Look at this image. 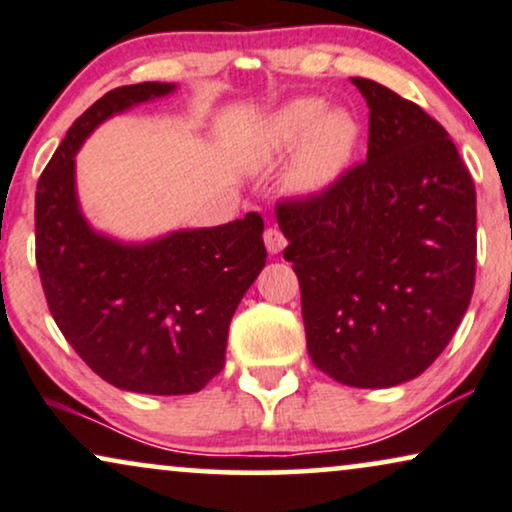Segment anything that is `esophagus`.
Returning <instances> with one entry per match:
<instances>
[{
    "instance_id": "esophagus-1",
    "label": "esophagus",
    "mask_w": 512,
    "mask_h": 512,
    "mask_svg": "<svg viewBox=\"0 0 512 512\" xmlns=\"http://www.w3.org/2000/svg\"><path fill=\"white\" fill-rule=\"evenodd\" d=\"M264 245H267L271 255H278V252L286 248V236H283L276 226H271V229L264 231Z\"/></svg>"
}]
</instances>
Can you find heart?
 <instances>
[{
	"label": "heart",
	"instance_id": "b5f03b06",
	"mask_svg": "<svg viewBox=\"0 0 512 512\" xmlns=\"http://www.w3.org/2000/svg\"><path fill=\"white\" fill-rule=\"evenodd\" d=\"M359 122L352 113L328 108L326 101L300 96L288 101L264 122L260 134L262 167H290V189L300 196H319L340 181L359 148Z\"/></svg>",
	"mask_w": 512,
	"mask_h": 512
}]
</instances>
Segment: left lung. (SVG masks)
Returning <instances> with one entry per match:
<instances>
[{
	"instance_id": "obj_1",
	"label": "left lung",
	"mask_w": 512,
	"mask_h": 512,
	"mask_svg": "<svg viewBox=\"0 0 512 512\" xmlns=\"http://www.w3.org/2000/svg\"><path fill=\"white\" fill-rule=\"evenodd\" d=\"M368 155L326 193L281 203L314 366L383 390L418 378L468 312L477 198L446 129L383 84L352 77Z\"/></svg>"
}]
</instances>
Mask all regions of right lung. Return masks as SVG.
<instances>
[{"label": "right lung", "instance_id": "1", "mask_svg": "<svg viewBox=\"0 0 512 512\" xmlns=\"http://www.w3.org/2000/svg\"><path fill=\"white\" fill-rule=\"evenodd\" d=\"M177 89L141 82L103 94L68 129L35 196L37 269L56 326L96 375L139 394H193L222 371L231 316L267 264L257 212L146 241H122L84 217L75 174L84 141Z\"/></svg>", "mask_w": 512, "mask_h": 512}]
</instances>
